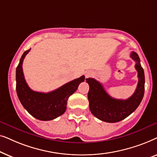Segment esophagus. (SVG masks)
Wrapping results in <instances>:
<instances>
[{"label":"esophagus","mask_w":157,"mask_h":157,"mask_svg":"<svg viewBox=\"0 0 157 157\" xmlns=\"http://www.w3.org/2000/svg\"><path fill=\"white\" fill-rule=\"evenodd\" d=\"M92 75V73L91 71H86L85 73V76L86 78H88V77H89L90 76H91Z\"/></svg>","instance_id":"obj_1"}]
</instances>
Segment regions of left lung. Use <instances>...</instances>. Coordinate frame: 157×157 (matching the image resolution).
I'll list each match as a JSON object with an SVG mask.
<instances>
[{"instance_id": "8db88e82", "label": "left lung", "mask_w": 157, "mask_h": 157, "mask_svg": "<svg viewBox=\"0 0 157 157\" xmlns=\"http://www.w3.org/2000/svg\"><path fill=\"white\" fill-rule=\"evenodd\" d=\"M130 57L136 62L135 68L138 72L139 81L136 91L127 99L112 98L106 93L101 83L96 79H86L89 85L88 99L90 111L94 117L103 121L115 123L121 121L134 112L142 100L144 94V72L138 54L133 51Z\"/></svg>"}]
</instances>
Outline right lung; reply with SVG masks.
I'll return each instance as SVG.
<instances>
[{
    "instance_id": "right-lung-1",
    "label": "right lung",
    "mask_w": 157,
    "mask_h": 157,
    "mask_svg": "<svg viewBox=\"0 0 157 157\" xmlns=\"http://www.w3.org/2000/svg\"><path fill=\"white\" fill-rule=\"evenodd\" d=\"M31 48L25 51L16 68V92L21 104L31 116L41 121H50L66 111L68 97L85 80V76L74 79L48 93L34 91L28 86L23 72L22 64Z\"/></svg>"
}]
</instances>
